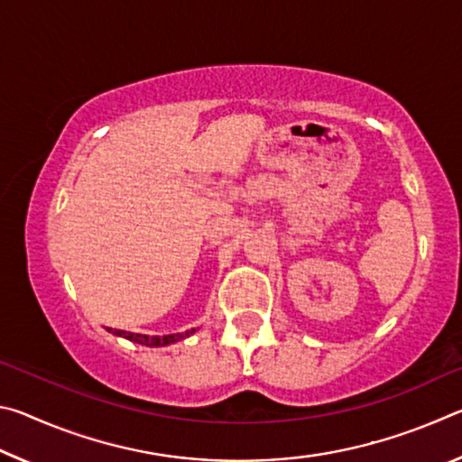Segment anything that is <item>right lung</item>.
I'll return each mask as SVG.
<instances>
[{
    "mask_svg": "<svg viewBox=\"0 0 462 462\" xmlns=\"http://www.w3.org/2000/svg\"><path fill=\"white\" fill-rule=\"evenodd\" d=\"M109 332L114 336H122V338H126L130 342H136V344H143V346H169V344H175L179 340L187 338V336H191L195 332V328L191 330H187L183 334H165V336H146V334H134V332H126V330H112V328H107Z\"/></svg>",
    "mask_w": 462,
    "mask_h": 462,
    "instance_id": "obj_1",
    "label": "right lung"
}]
</instances>
